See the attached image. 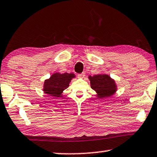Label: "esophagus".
<instances>
[{"mask_svg": "<svg viewBox=\"0 0 157 157\" xmlns=\"http://www.w3.org/2000/svg\"><path fill=\"white\" fill-rule=\"evenodd\" d=\"M85 76V72H82V73L78 75V78H83Z\"/></svg>", "mask_w": 157, "mask_h": 157, "instance_id": "34e87169", "label": "esophagus"}]
</instances>
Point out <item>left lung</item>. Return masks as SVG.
<instances>
[{"label":"left lung","instance_id":"obj_1","mask_svg":"<svg viewBox=\"0 0 157 157\" xmlns=\"http://www.w3.org/2000/svg\"><path fill=\"white\" fill-rule=\"evenodd\" d=\"M89 79L90 80L91 87L97 93L98 98H108L116 92L115 81L107 75H95L94 76H89Z\"/></svg>","mask_w":157,"mask_h":157}]
</instances>
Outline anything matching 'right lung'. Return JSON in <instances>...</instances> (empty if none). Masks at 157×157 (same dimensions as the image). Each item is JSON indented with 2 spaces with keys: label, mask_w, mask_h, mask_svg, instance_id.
<instances>
[{
  "label": "right lung",
  "mask_w": 157,
  "mask_h": 157,
  "mask_svg": "<svg viewBox=\"0 0 157 157\" xmlns=\"http://www.w3.org/2000/svg\"><path fill=\"white\" fill-rule=\"evenodd\" d=\"M75 78L72 73L60 74L55 73L48 79L45 80L44 85V91L46 94L54 97H62L63 91L69 86L72 78Z\"/></svg>",
  "instance_id": "add662e5"
}]
</instances>
